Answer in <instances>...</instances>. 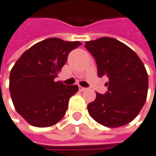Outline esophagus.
<instances>
[{
	"label": "esophagus",
	"instance_id": "1",
	"mask_svg": "<svg viewBox=\"0 0 156 156\" xmlns=\"http://www.w3.org/2000/svg\"><path fill=\"white\" fill-rule=\"evenodd\" d=\"M79 89H80L81 91H85V90H87V87H79Z\"/></svg>",
	"mask_w": 156,
	"mask_h": 156
}]
</instances>
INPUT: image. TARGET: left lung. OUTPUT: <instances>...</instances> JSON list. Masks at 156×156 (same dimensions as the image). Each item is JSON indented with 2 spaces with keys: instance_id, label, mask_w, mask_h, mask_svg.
I'll return each instance as SVG.
<instances>
[{
  "instance_id": "1",
  "label": "left lung",
  "mask_w": 156,
  "mask_h": 156,
  "mask_svg": "<svg viewBox=\"0 0 156 156\" xmlns=\"http://www.w3.org/2000/svg\"><path fill=\"white\" fill-rule=\"evenodd\" d=\"M94 57L98 77H107L108 91L97 93L87 105L91 117L107 127L130 123L143 107L148 92V74L137 54L120 41L110 37L85 42Z\"/></svg>"
}]
</instances>
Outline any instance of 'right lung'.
I'll list each match as a JSON object with an SVG mask.
<instances>
[{
  "label": "right lung",
  "mask_w": 156,
  "mask_h": 156,
  "mask_svg": "<svg viewBox=\"0 0 156 156\" xmlns=\"http://www.w3.org/2000/svg\"><path fill=\"white\" fill-rule=\"evenodd\" d=\"M80 42L49 38L29 48L10 73L9 90L16 112L29 124L47 127L59 122L78 85L56 82L68 55Z\"/></svg>",
  "instance_id": "add662e5"
}]
</instances>
